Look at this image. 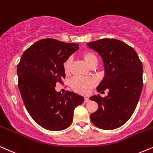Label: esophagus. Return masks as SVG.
I'll use <instances>...</instances> for the list:
<instances>
[{"label":"esophagus","instance_id":"obj_1","mask_svg":"<svg viewBox=\"0 0 153 153\" xmlns=\"http://www.w3.org/2000/svg\"><path fill=\"white\" fill-rule=\"evenodd\" d=\"M89 98L88 97H85V98H84V102H87V101H89Z\"/></svg>","mask_w":153,"mask_h":153}]
</instances>
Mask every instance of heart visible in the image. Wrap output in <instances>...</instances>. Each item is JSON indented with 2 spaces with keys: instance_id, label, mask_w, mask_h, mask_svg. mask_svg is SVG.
<instances>
[{
  "instance_id": "heart-1",
  "label": "heart",
  "mask_w": 153,
  "mask_h": 153,
  "mask_svg": "<svg viewBox=\"0 0 153 153\" xmlns=\"http://www.w3.org/2000/svg\"><path fill=\"white\" fill-rule=\"evenodd\" d=\"M81 56L85 63L89 66L92 67L96 66L98 62L97 56L95 53L91 50H85L81 54ZM71 59V58L66 59L63 63V69L66 75H68L70 73ZM96 85V80L91 78H81L75 77L71 80V87L76 92L87 94L91 88H93Z\"/></svg>"
}]
</instances>
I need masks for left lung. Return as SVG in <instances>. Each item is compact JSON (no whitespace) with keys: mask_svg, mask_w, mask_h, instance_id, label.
Returning <instances> with one entry per match:
<instances>
[{"mask_svg":"<svg viewBox=\"0 0 153 153\" xmlns=\"http://www.w3.org/2000/svg\"><path fill=\"white\" fill-rule=\"evenodd\" d=\"M89 48L101 56L105 75L97 88L108 96H92L98 109L90 115L91 121L102 129H114L129 120L135 111L143 89V65L133 48L115 38L89 42Z\"/></svg>","mask_w":153,"mask_h":153,"instance_id":"1","label":"left lung"}]
</instances>
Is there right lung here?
<instances>
[{
  "mask_svg": "<svg viewBox=\"0 0 153 153\" xmlns=\"http://www.w3.org/2000/svg\"><path fill=\"white\" fill-rule=\"evenodd\" d=\"M78 48V43L42 39L26 49L17 65L18 87L24 105L44 129H66L72 123L74 109L84 101L73 91L62 94L55 90L56 83H64L63 63Z\"/></svg>",
  "mask_w": 153,
  "mask_h": 153,
  "instance_id": "1",
  "label": "right lung"
}]
</instances>
